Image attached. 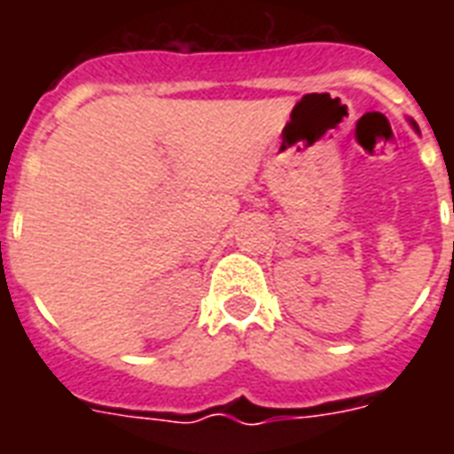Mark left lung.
Segmentation results:
<instances>
[{
	"mask_svg": "<svg viewBox=\"0 0 454 454\" xmlns=\"http://www.w3.org/2000/svg\"><path fill=\"white\" fill-rule=\"evenodd\" d=\"M412 127H417V124H415V122H412Z\"/></svg>",
	"mask_w": 454,
	"mask_h": 454,
	"instance_id": "1",
	"label": "left lung"
}]
</instances>
